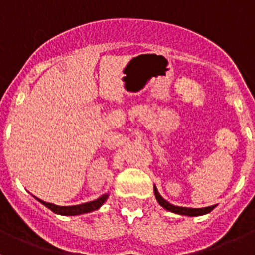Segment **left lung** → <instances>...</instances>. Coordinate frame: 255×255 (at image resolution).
Listing matches in <instances>:
<instances>
[{
	"mask_svg": "<svg viewBox=\"0 0 255 255\" xmlns=\"http://www.w3.org/2000/svg\"><path fill=\"white\" fill-rule=\"evenodd\" d=\"M153 190H154V197L158 202L159 206L163 207L166 211L172 212V213H176V215H182V216H189V217H195V216H203L209 213L212 209L215 208L216 206H211V207H204V208H188V207H179L175 206V204H171L170 202L164 199L161 194L158 193L155 185L153 186Z\"/></svg>",
	"mask_w": 255,
	"mask_h": 255,
	"instance_id": "obj_1",
	"label": "left lung"
}]
</instances>
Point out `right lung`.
I'll return each instance as SVG.
<instances>
[{
    "label": "right lung",
    "instance_id": "1",
    "mask_svg": "<svg viewBox=\"0 0 255 255\" xmlns=\"http://www.w3.org/2000/svg\"><path fill=\"white\" fill-rule=\"evenodd\" d=\"M110 193H105L103 195H101L100 198L92 200V202H87V203L83 204H76V206H57V204L48 203V202H44V200L39 199L35 195L33 197L39 202V203L43 204L44 207H47L48 209H51L53 213L61 216H79V215H84V213H89L92 211H96V209L101 208L103 206L106 200H107Z\"/></svg>",
    "mask_w": 255,
    "mask_h": 255
}]
</instances>
